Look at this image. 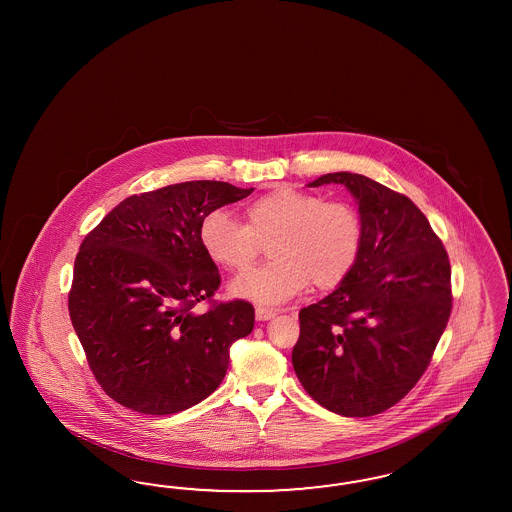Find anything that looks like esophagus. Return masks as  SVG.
<instances>
[{
    "mask_svg": "<svg viewBox=\"0 0 512 512\" xmlns=\"http://www.w3.org/2000/svg\"><path fill=\"white\" fill-rule=\"evenodd\" d=\"M255 317H257V321H270V319L276 317V311L268 310V308H257Z\"/></svg>",
    "mask_w": 512,
    "mask_h": 512,
    "instance_id": "34e87169",
    "label": "esophagus"
}]
</instances>
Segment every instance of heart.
<instances>
[{
  "mask_svg": "<svg viewBox=\"0 0 512 512\" xmlns=\"http://www.w3.org/2000/svg\"><path fill=\"white\" fill-rule=\"evenodd\" d=\"M201 244L221 268L240 272L268 244L272 263L249 270L229 293L259 306H279L310 283L336 289L351 276L362 248V221L349 202L281 186L246 206V225L225 210L202 219Z\"/></svg>",
  "mask_w": 512,
  "mask_h": 512,
  "instance_id": "heart-1",
  "label": "heart"
}]
</instances>
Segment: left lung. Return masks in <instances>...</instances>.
Returning <instances> with one entry per match:
<instances>
[{
    "instance_id": "obj_1",
    "label": "left lung",
    "mask_w": 512,
    "mask_h": 512,
    "mask_svg": "<svg viewBox=\"0 0 512 512\" xmlns=\"http://www.w3.org/2000/svg\"><path fill=\"white\" fill-rule=\"evenodd\" d=\"M341 184L357 202L362 248L351 276L300 310L293 368L306 392L341 417H372L417 385L449 323V255L411 199L355 172Z\"/></svg>"
}]
</instances>
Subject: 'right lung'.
Here are the masks:
<instances>
[{
  "instance_id": "right-lung-1",
  "label": "right lung",
  "mask_w": 512,
  "mask_h": 512,
  "mask_svg": "<svg viewBox=\"0 0 512 512\" xmlns=\"http://www.w3.org/2000/svg\"><path fill=\"white\" fill-rule=\"evenodd\" d=\"M253 187L197 180L120 202L80 244L69 315L95 379L114 402L172 415L208 398L233 341L251 334L244 300L195 306L219 287L202 219Z\"/></svg>"
}]
</instances>
